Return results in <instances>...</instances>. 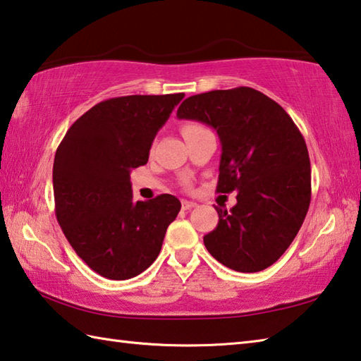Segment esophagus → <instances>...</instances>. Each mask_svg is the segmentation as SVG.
Wrapping results in <instances>:
<instances>
[{
	"label": "esophagus",
	"mask_w": 361,
	"mask_h": 361,
	"mask_svg": "<svg viewBox=\"0 0 361 361\" xmlns=\"http://www.w3.org/2000/svg\"><path fill=\"white\" fill-rule=\"evenodd\" d=\"M181 207H183V209H192V208L197 207V203L191 202V200H183L181 202Z\"/></svg>",
	"instance_id": "1"
}]
</instances>
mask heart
Masks as SVG:
<instances>
[{"instance_id":"heart-1","label":"heart","mask_w":361,"mask_h":361,"mask_svg":"<svg viewBox=\"0 0 361 361\" xmlns=\"http://www.w3.org/2000/svg\"><path fill=\"white\" fill-rule=\"evenodd\" d=\"M197 128H200V124H195V123H188V124H185V126L181 128V134L185 135L186 133H189V130H192V129H197Z\"/></svg>"}]
</instances>
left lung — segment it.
<instances>
[{"label":"left lung","mask_w":361,"mask_h":361,"mask_svg":"<svg viewBox=\"0 0 361 361\" xmlns=\"http://www.w3.org/2000/svg\"><path fill=\"white\" fill-rule=\"evenodd\" d=\"M176 116L216 129L222 147L216 191H237L228 212L214 207L218 226L203 237L208 252L235 271L265 270L297 237L311 202L310 154L297 124L249 87L188 97Z\"/></svg>","instance_id":"1"}]
</instances>
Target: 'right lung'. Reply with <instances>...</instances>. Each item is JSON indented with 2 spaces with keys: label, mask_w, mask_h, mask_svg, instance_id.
I'll list each match as a JSON object with an SVG mask.
<instances>
[{
  "label": "right lung",
  "mask_w": 361,
  "mask_h": 361,
  "mask_svg": "<svg viewBox=\"0 0 361 361\" xmlns=\"http://www.w3.org/2000/svg\"><path fill=\"white\" fill-rule=\"evenodd\" d=\"M185 94L121 96L91 107L68 129L54 162L55 214L64 237L104 278H134L161 252L181 203L133 199L130 170L147 164L154 135Z\"/></svg>",
  "instance_id": "obj_1"
}]
</instances>
